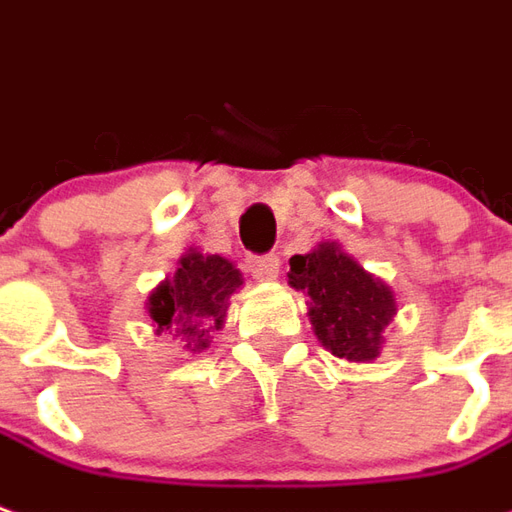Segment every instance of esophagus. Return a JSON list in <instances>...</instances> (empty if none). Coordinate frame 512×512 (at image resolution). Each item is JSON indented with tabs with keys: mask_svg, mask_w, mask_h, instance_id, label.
Listing matches in <instances>:
<instances>
[{
	"mask_svg": "<svg viewBox=\"0 0 512 512\" xmlns=\"http://www.w3.org/2000/svg\"><path fill=\"white\" fill-rule=\"evenodd\" d=\"M246 268L249 274L260 282H271L277 280L280 274V257L277 255H249L246 257Z\"/></svg>",
	"mask_w": 512,
	"mask_h": 512,
	"instance_id": "34e87169",
	"label": "esophagus"
}]
</instances>
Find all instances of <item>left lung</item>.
Segmentation results:
<instances>
[{
	"label": "left lung",
	"mask_w": 512,
	"mask_h": 512,
	"mask_svg": "<svg viewBox=\"0 0 512 512\" xmlns=\"http://www.w3.org/2000/svg\"><path fill=\"white\" fill-rule=\"evenodd\" d=\"M288 285L307 296V316L324 349L368 363L380 355L382 332L396 316L393 291L338 244H318L291 257Z\"/></svg>",
	"instance_id": "8db88e82"
}]
</instances>
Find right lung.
Here are the masks:
<instances>
[{
  "mask_svg": "<svg viewBox=\"0 0 512 512\" xmlns=\"http://www.w3.org/2000/svg\"><path fill=\"white\" fill-rule=\"evenodd\" d=\"M241 285L244 277L227 257L188 249L174 277L149 293L146 310L155 332H169L185 352L199 355L210 346L213 332L224 327L230 296Z\"/></svg>",
  "mask_w": 512,
  "mask_h": 512,
  "instance_id": "1",
  "label": "right lung"
}]
</instances>
